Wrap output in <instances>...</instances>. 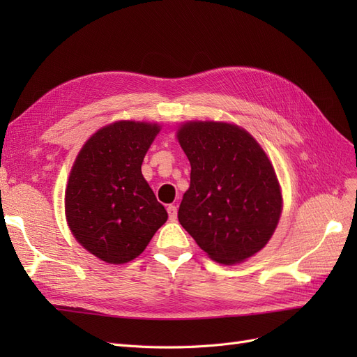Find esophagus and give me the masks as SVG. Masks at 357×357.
<instances>
[{"mask_svg":"<svg viewBox=\"0 0 357 357\" xmlns=\"http://www.w3.org/2000/svg\"><path fill=\"white\" fill-rule=\"evenodd\" d=\"M167 211H168V218L169 220L174 222L177 219V207L176 205H168L167 207Z\"/></svg>","mask_w":357,"mask_h":357,"instance_id":"1","label":"esophagus"}]
</instances>
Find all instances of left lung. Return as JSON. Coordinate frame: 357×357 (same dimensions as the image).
<instances>
[{
	"label": "left lung",
	"instance_id": "8db88e82",
	"mask_svg": "<svg viewBox=\"0 0 357 357\" xmlns=\"http://www.w3.org/2000/svg\"><path fill=\"white\" fill-rule=\"evenodd\" d=\"M190 162L178 222L213 261L241 262L265 247L282 214L275 171L244 129L185 123L177 134Z\"/></svg>",
	"mask_w": 357,
	"mask_h": 357
}]
</instances>
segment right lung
<instances>
[{
    "mask_svg": "<svg viewBox=\"0 0 357 357\" xmlns=\"http://www.w3.org/2000/svg\"><path fill=\"white\" fill-rule=\"evenodd\" d=\"M158 132V125L116 122L93 134L73 165L68 226L86 250L107 264L132 261L168 219L142 174Z\"/></svg>",
    "mask_w": 357,
    "mask_h": 357,
    "instance_id": "add662e5",
    "label": "right lung"
}]
</instances>
